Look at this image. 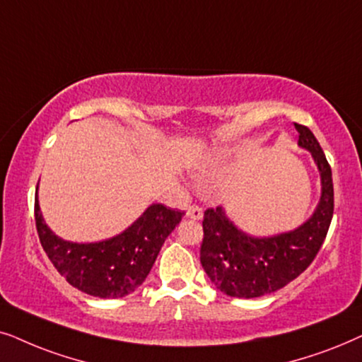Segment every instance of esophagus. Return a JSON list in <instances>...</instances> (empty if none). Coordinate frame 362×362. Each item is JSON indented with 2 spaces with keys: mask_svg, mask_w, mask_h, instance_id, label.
I'll list each match as a JSON object with an SVG mask.
<instances>
[{
  "mask_svg": "<svg viewBox=\"0 0 362 362\" xmlns=\"http://www.w3.org/2000/svg\"><path fill=\"white\" fill-rule=\"evenodd\" d=\"M187 216L192 220H202V216H204V211L199 205H192L189 206V210H187Z\"/></svg>",
  "mask_w": 362,
  "mask_h": 362,
  "instance_id": "esophagus-1",
  "label": "esophagus"
}]
</instances>
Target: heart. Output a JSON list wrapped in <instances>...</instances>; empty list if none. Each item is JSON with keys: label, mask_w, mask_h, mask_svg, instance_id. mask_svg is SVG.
<instances>
[{"label": "heart", "mask_w": 362, "mask_h": 362, "mask_svg": "<svg viewBox=\"0 0 362 362\" xmlns=\"http://www.w3.org/2000/svg\"><path fill=\"white\" fill-rule=\"evenodd\" d=\"M228 170V157L226 156H215L202 160L195 165L194 175L200 185H215L225 177Z\"/></svg>", "instance_id": "heart-1"}]
</instances>
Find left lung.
<instances>
[{"label": "left lung", "mask_w": 362, "mask_h": 362, "mask_svg": "<svg viewBox=\"0 0 362 362\" xmlns=\"http://www.w3.org/2000/svg\"><path fill=\"white\" fill-rule=\"evenodd\" d=\"M298 146L311 152L321 177V197L305 223L272 237H252L221 206L204 214L200 262L210 281L233 298H259L281 290L310 267L325 242L334 210L331 167L315 134L295 124Z\"/></svg>", "instance_id": "left-lung-1"}]
</instances>
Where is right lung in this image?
Returning a JSON list of instances; mask_svg holds the SVG:
<instances>
[{"instance_id": "add662e5", "label": "right lung", "mask_w": 362, "mask_h": 362, "mask_svg": "<svg viewBox=\"0 0 362 362\" xmlns=\"http://www.w3.org/2000/svg\"><path fill=\"white\" fill-rule=\"evenodd\" d=\"M184 215L185 211L152 204L129 228L112 238L94 243L67 242L46 225L36 187V228L47 258L69 285L98 298H122L136 291Z\"/></svg>"}]
</instances>
